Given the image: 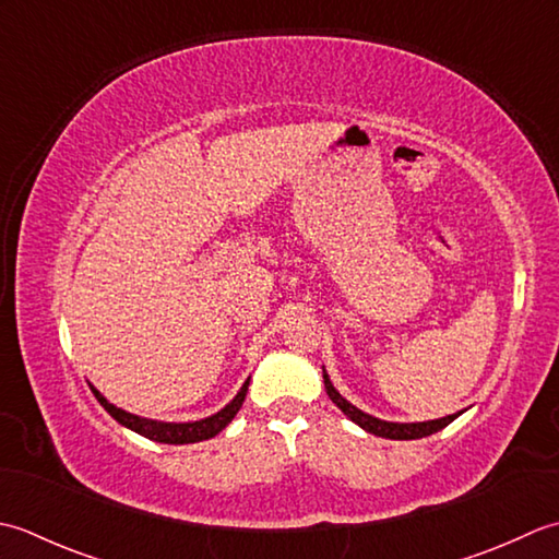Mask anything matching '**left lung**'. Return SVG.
<instances>
[{"mask_svg":"<svg viewBox=\"0 0 559 559\" xmlns=\"http://www.w3.org/2000/svg\"><path fill=\"white\" fill-rule=\"evenodd\" d=\"M323 381H325V391H328V395H330V401H333L340 409H343V413L352 419V423H357L361 429H367V431H371V435L383 437V439H423V437L435 435V431H439V429H443L447 425H451L453 419L461 415V413H455V415L441 417V419H431V423H409V425L383 423V419L371 417V415H367V413H361L359 407L347 403L345 397L333 389V383H330L325 371H323Z\"/></svg>","mask_w":559,"mask_h":559,"instance_id":"obj_1","label":"left lung"}]
</instances>
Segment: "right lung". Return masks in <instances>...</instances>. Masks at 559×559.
<instances>
[{
  "instance_id": "right-lung-1",
  "label": "right lung",
  "mask_w": 559,
  "mask_h": 559,
  "mask_svg": "<svg viewBox=\"0 0 559 559\" xmlns=\"http://www.w3.org/2000/svg\"><path fill=\"white\" fill-rule=\"evenodd\" d=\"M94 395L98 397V403L104 405L110 417H116L120 425L130 427L132 431H136V435H142L146 439L152 441H162V443H195V441H204V439H212L219 435V431L231 423L234 415L241 409L243 401H246V393H248V381L243 383V389L238 391V395L234 397V401L226 405L224 409H219V413L207 417V419H200V423H183V425H176V423H156V419H146V417H136V415H130L124 413V409L110 405L104 395H100L96 389Z\"/></svg>"
}]
</instances>
